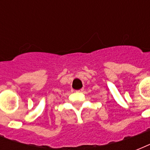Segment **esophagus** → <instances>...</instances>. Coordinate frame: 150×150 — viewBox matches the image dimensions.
<instances>
[{
    "instance_id": "esophagus-1",
    "label": "esophagus",
    "mask_w": 150,
    "mask_h": 150,
    "mask_svg": "<svg viewBox=\"0 0 150 150\" xmlns=\"http://www.w3.org/2000/svg\"><path fill=\"white\" fill-rule=\"evenodd\" d=\"M83 90H84V89H79V90H78V91H76V92H78V93H82Z\"/></svg>"
}]
</instances>
